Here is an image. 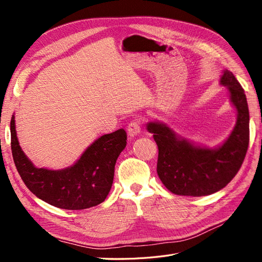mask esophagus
Wrapping results in <instances>:
<instances>
[{
	"instance_id": "34e87169",
	"label": "esophagus",
	"mask_w": 262,
	"mask_h": 262,
	"mask_svg": "<svg viewBox=\"0 0 262 262\" xmlns=\"http://www.w3.org/2000/svg\"><path fill=\"white\" fill-rule=\"evenodd\" d=\"M141 132V122L138 120H133L128 125V133L131 138L137 137L138 134Z\"/></svg>"
}]
</instances>
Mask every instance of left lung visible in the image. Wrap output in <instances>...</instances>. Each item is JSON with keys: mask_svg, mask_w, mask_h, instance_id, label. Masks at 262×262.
<instances>
[{"mask_svg": "<svg viewBox=\"0 0 262 262\" xmlns=\"http://www.w3.org/2000/svg\"><path fill=\"white\" fill-rule=\"evenodd\" d=\"M229 100L237 112L236 124L223 143L215 147L196 145L160 121H149L148 132L158 146L157 175L170 192L202 196L223 189L244 162L249 144V110L243 87L228 70L221 75Z\"/></svg>", "mask_w": 262, "mask_h": 262, "instance_id": "8db88e82", "label": "left lung"}]
</instances>
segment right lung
Masks as SVG:
<instances>
[{
  "mask_svg": "<svg viewBox=\"0 0 262 262\" xmlns=\"http://www.w3.org/2000/svg\"><path fill=\"white\" fill-rule=\"evenodd\" d=\"M125 145L126 133L119 129L94 141L72 166L57 170L38 168L23 152L12 116V154L24 184L39 199L60 209L84 210L104 202Z\"/></svg>",
  "mask_w": 262,
  "mask_h": 262,
  "instance_id": "right-lung-1",
  "label": "right lung"
}]
</instances>
